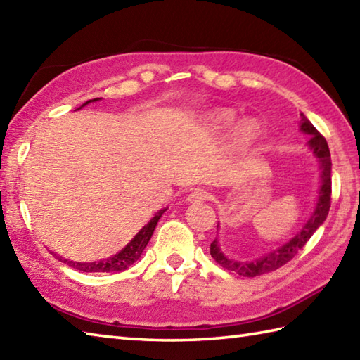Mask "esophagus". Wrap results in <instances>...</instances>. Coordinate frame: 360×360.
Masks as SVG:
<instances>
[{"label":"esophagus","instance_id":"obj_1","mask_svg":"<svg viewBox=\"0 0 360 360\" xmlns=\"http://www.w3.org/2000/svg\"><path fill=\"white\" fill-rule=\"evenodd\" d=\"M206 198H207V192L202 191V188H197V191H193L191 195H188L187 202H200Z\"/></svg>","mask_w":360,"mask_h":360}]
</instances>
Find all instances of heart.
<instances>
[{"mask_svg": "<svg viewBox=\"0 0 360 360\" xmlns=\"http://www.w3.org/2000/svg\"><path fill=\"white\" fill-rule=\"evenodd\" d=\"M234 122V115L231 112H225V110H219V112L209 113L206 116V126L214 130V132H225V130ZM258 135V129L252 121H244L233 130L231 141L233 146L236 149H245L252 145Z\"/></svg>", "mask_w": 360, "mask_h": 360, "instance_id": "b5f03b06", "label": "heart"}]
</instances>
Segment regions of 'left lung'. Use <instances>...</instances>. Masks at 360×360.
Instances as JSON below:
<instances>
[{
  "instance_id": "obj_1",
  "label": "left lung",
  "mask_w": 360,
  "mask_h": 360,
  "mask_svg": "<svg viewBox=\"0 0 360 360\" xmlns=\"http://www.w3.org/2000/svg\"><path fill=\"white\" fill-rule=\"evenodd\" d=\"M299 129L300 132L310 135V140L307 145H309V149L318 159L319 172H321V174H319V191H318V200H316L315 209H313L309 220L305 221L302 230H300L296 236L291 238L288 243H285L282 247L266 253L264 257H261L258 259L236 261V259L228 258L226 255L221 252L219 240L214 239L211 244V257L217 261L221 267H225V269L236 272L243 277H257V276H261V274L278 269V267H282L283 264H286L288 261H291L294 257H296L300 248L307 244V240L313 236V233H315L318 228L324 224L326 217H328L329 207H330V192H332V179H330L332 162H330L328 141H326L324 136L319 134L315 127H313V124L307 120V116L304 113H300Z\"/></svg>"
}]
</instances>
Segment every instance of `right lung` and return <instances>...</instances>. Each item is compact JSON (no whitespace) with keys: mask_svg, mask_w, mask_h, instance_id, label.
Instances as JSON below:
<instances>
[{"mask_svg":"<svg viewBox=\"0 0 360 360\" xmlns=\"http://www.w3.org/2000/svg\"><path fill=\"white\" fill-rule=\"evenodd\" d=\"M101 101V97H97V99H91L86 101L83 103L82 107L88 105L91 102H97ZM80 107V108H82ZM167 211V207L160 209L159 212H155L154 217L148 221V224L141 228V230L135 234L134 239L130 240V243L122 248V250L117 252L113 257H108V258H103L99 261H93V263H80V261H70L68 258H63V257H58L56 253H53L55 257L63 261V263H66L68 266L74 267L77 271H82V272H121L124 269H127V267L132 266L136 259L141 257L143 250H145L149 239H151L153 233L155 230V226H158V221L159 219L163 215V212Z\"/></svg>","mask_w":360,"mask_h":360,"instance_id":"1","label":"right lung"}]
</instances>
